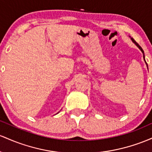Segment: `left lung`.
<instances>
[{
  "label": "left lung",
  "mask_w": 152,
  "mask_h": 152,
  "mask_svg": "<svg viewBox=\"0 0 152 152\" xmlns=\"http://www.w3.org/2000/svg\"><path fill=\"white\" fill-rule=\"evenodd\" d=\"M131 41H132L133 42V43H134L135 44V45H136V47H138V48H139V49H140V50L141 51V52H142L143 53V58H144V62H145V63H146V67H147V69H148V64H147V63L146 62V60H145V56H144V51H143V49H142V48H141V47H140V46L139 45V44H138L137 43H136V42H135V40H134V39L133 38H131Z\"/></svg>",
  "instance_id": "obj_1"
}]
</instances>
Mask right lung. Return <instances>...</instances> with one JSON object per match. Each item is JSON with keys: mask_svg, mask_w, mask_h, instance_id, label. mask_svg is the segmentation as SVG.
Returning a JSON list of instances; mask_svg holds the SVG:
<instances>
[{"mask_svg": "<svg viewBox=\"0 0 152 152\" xmlns=\"http://www.w3.org/2000/svg\"><path fill=\"white\" fill-rule=\"evenodd\" d=\"M59 113V112H58V113Z\"/></svg>", "mask_w": 152, "mask_h": 152, "instance_id": "1", "label": "right lung"}]
</instances>
